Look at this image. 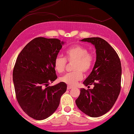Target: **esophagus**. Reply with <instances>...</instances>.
I'll return each instance as SVG.
<instances>
[{"mask_svg":"<svg viewBox=\"0 0 134 134\" xmlns=\"http://www.w3.org/2000/svg\"><path fill=\"white\" fill-rule=\"evenodd\" d=\"M72 87H72V86H67V90H70V89H72Z\"/></svg>","mask_w":134,"mask_h":134,"instance_id":"34e87169","label":"esophagus"}]
</instances>
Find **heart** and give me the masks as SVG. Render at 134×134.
<instances>
[{"mask_svg":"<svg viewBox=\"0 0 134 134\" xmlns=\"http://www.w3.org/2000/svg\"><path fill=\"white\" fill-rule=\"evenodd\" d=\"M65 58L62 56L56 57L53 66L58 73L64 72L67 66V60L73 63L72 69L74 71L66 74L60 78V81L69 86H74L83 77L82 72L87 73L91 70L94 64V55L88 52L87 48L81 45H74L65 50Z\"/></svg>","mask_w":134,"mask_h":134,"instance_id":"obj_1","label":"heart"}]
</instances>
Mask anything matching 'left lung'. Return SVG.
I'll list each match as a JSON object with an SVG mask.
<instances>
[{"label": "left lung", "instance_id": "8db88e82", "mask_svg": "<svg viewBox=\"0 0 134 134\" xmlns=\"http://www.w3.org/2000/svg\"><path fill=\"white\" fill-rule=\"evenodd\" d=\"M96 50V61L90 76L83 84L90 88L81 89L76 103L81 111L91 117L102 116L110 111L121 90V67L119 57L113 48L101 38H84Z\"/></svg>", "mask_w": 134, "mask_h": 134}]
</instances>
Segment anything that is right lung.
Segmentation results:
<instances>
[{"label":"right lung","instance_id":"right-lung-1","mask_svg":"<svg viewBox=\"0 0 134 134\" xmlns=\"http://www.w3.org/2000/svg\"><path fill=\"white\" fill-rule=\"evenodd\" d=\"M63 44L57 38H34L20 52L14 67L17 101L23 111L37 120L54 113L67 90L63 82L48 86L57 78L53 62Z\"/></svg>","mask_w":134,"mask_h":134}]
</instances>
